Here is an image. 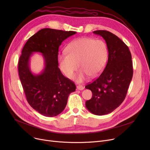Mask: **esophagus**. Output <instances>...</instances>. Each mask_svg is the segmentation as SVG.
<instances>
[{
	"instance_id": "1",
	"label": "esophagus",
	"mask_w": 150,
	"mask_h": 150,
	"mask_svg": "<svg viewBox=\"0 0 150 150\" xmlns=\"http://www.w3.org/2000/svg\"><path fill=\"white\" fill-rule=\"evenodd\" d=\"M76 88H77L78 90H80V91H82V90L84 89V87H83V86H81V85L77 86H76Z\"/></svg>"
}]
</instances>
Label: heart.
<instances>
[{
	"instance_id": "b5f03b06",
	"label": "heart",
	"mask_w": 150,
	"mask_h": 150,
	"mask_svg": "<svg viewBox=\"0 0 150 150\" xmlns=\"http://www.w3.org/2000/svg\"><path fill=\"white\" fill-rule=\"evenodd\" d=\"M66 53L58 55V62L62 73L71 78L77 69L80 71L76 76L82 82L89 76L96 77L103 70L108 57L106 44L101 40L91 38H80L71 42L65 49Z\"/></svg>"
}]
</instances>
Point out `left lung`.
I'll list each match as a JSON object with an SVG mask.
<instances>
[{"label":"left lung","instance_id":"8db88e82","mask_svg":"<svg viewBox=\"0 0 150 150\" xmlns=\"http://www.w3.org/2000/svg\"><path fill=\"white\" fill-rule=\"evenodd\" d=\"M93 33L105 40L108 60L99 77L85 86L92 93L86 106L92 114L103 115L112 112L125 100L132 78V61L128 47L119 37L106 30Z\"/></svg>","mask_w":150,"mask_h":150}]
</instances>
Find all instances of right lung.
I'll use <instances>...</instances> for the list:
<instances>
[{"instance_id": "add662e5", "label": "right lung", "mask_w": 150, "mask_h": 150, "mask_svg": "<svg viewBox=\"0 0 150 150\" xmlns=\"http://www.w3.org/2000/svg\"><path fill=\"white\" fill-rule=\"evenodd\" d=\"M76 32L43 28L31 36L23 46L18 62V72L29 105L45 117L57 116L63 111L75 83L65 77L58 67V49L62 42ZM33 52L43 53L45 68L39 75L30 71L29 60Z\"/></svg>"}]
</instances>
